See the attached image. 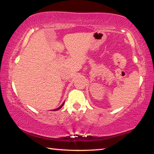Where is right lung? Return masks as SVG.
<instances>
[{"instance_id": "1", "label": "right lung", "mask_w": 154, "mask_h": 154, "mask_svg": "<svg viewBox=\"0 0 154 154\" xmlns=\"http://www.w3.org/2000/svg\"><path fill=\"white\" fill-rule=\"evenodd\" d=\"M64 103H62V105H61V106H60L58 108H57V109H54V110H53V111H57V110H58V109H60V108H62V106L64 105Z\"/></svg>"}]
</instances>
